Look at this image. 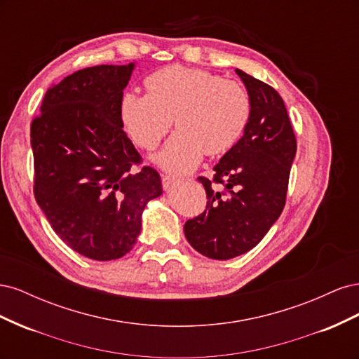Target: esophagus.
Masks as SVG:
<instances>
[{"label":"esophagus","mask_w":359,"mask_h":359,"mask_svg":"<svg viewBox=\"0 0 359 359\" xmlns=\"http://www.w3.org/2000/svg\"><path fill=\"white\" fill-rule=\"evenodd\" d=\"M175 177H172V175H168V173H161V184H163V189L165 190H168V189H170V186L173 182H175Z\"/></svg>","instance_id":"obj_1"}]
</instances>
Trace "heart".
<instances>
[{
	"instance_id": "1",
	"label": "heart",
	"mask_w": 359,
	"mask_h": 359,
	"mask_svg": "<svg viewBox=\"0 0 359 359\" xmlns=\"http://www.w3.org/2000/svg\"><path fill=\"white\" fill-rule=\"evenodd\" d=\"M145 85L147 94H124L121 119L133 142L144 149H154L175 121L178 130L157 156L163 168L189 172L205 153L222 156L245 133L252 97L240 81L168 66L149 74Z\"/></svg>"
}]
</instances>
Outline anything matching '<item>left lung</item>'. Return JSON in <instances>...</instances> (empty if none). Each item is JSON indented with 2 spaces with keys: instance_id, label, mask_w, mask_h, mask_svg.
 Returning a JSON list of instances; mask_svg holds the SVG:
<instances>
[{
  "instance_id": "left-lung-1",
  "label": "left lung",
  "mask_w": 359,
  "mask_h": 359,
  "mask_svg": "<svg viewBox=\"0 0 359 359\" xmlns=\"http://www.w3.org/2000/svg\"><path fill=\"white\" fill-rule=\"evenodd\" d=\"M252 97L245 133L214 166L212 178L199 177L206 210L184 224L190 245L201 255L227 260L247 253L271 229L286 203L297 139L286 106L268 83L235 69Z\"/></svg>"
}]
</instances>
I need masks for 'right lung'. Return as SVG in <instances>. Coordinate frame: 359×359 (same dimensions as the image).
I'll return each mask as SVG.
<instances>
[{
    "label": "right lung",
    "instance_id": "1",
    "mask_svg": "<svg viewBox=\"0 0 359 359\" xmlns=\"http://www.w3.org/2000/svg\"><path fill=\"white\" fill-rule=\"evenodd\" d=\"M135 64L95 66L53 83L31 123L34 198L74 252L114 260L133 248L158 172L123 130L121 100ZM133 165H139L135 171Z\"/></svg>",
    "mask_w": 359,
    "mask_h": 359
}]
</instances>
